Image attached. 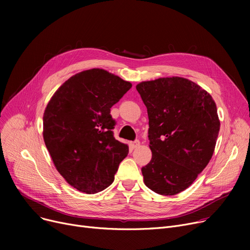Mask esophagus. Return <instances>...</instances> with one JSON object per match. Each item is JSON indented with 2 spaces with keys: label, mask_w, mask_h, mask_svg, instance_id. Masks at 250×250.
Instances as JSON below:
<instances>
[{
  "label": "esophagus",
  "mask_w": 250,
  "mask_h": 250,
  "mask_svg": "<svg viewBox=\"0 0 250 250\" xmlns=\"http://www.w3.org/2000/svg\"><path fill=\"white\" fill-rule=\"evenodd\" d=\"M139 146H140V141L139 140H136V141L130 143V147H132L133 149H135V148H137Z\"/></svg>",
  "instance_id": "obj_1"
}]
</instances>
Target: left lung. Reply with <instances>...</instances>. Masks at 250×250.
Here are the masks:
<instances>
[{
  "label": "left lung",
  "instance_id": "1",
  "mask_svg": "<svg viewBox=\"0 0 250 250\" xmlns=\"http://www.w3.org/2000/svg\"><path fill=\"white\" fill-rule=\"evenodd\" d=\"M149 116L151 161L145 185L174 195L192 185L211 160L220 130L214 99L186 78H159L136 86Z\"/></svg>",
  "mask_w": 250,
  "mask_h": 250
}]
</instances>
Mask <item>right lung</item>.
<instances>
[{"label": "right lung", "mask_w": 250, "mask_h": 250, "mask_svg": "<svg viewBox=\"0 0 250 250\" xmlns=\"http://www.w3.org/2000/svg\"><path fill=\"white\" fill-rule=\"evenodd\" d=\"M132 87L102 69L72 76L52 95L43 113V140L60 174L88 194L108 188L128 147L115 140L112 105Z\"/></svg>", "instance_id": "right-lung-1"}]
</instances>
